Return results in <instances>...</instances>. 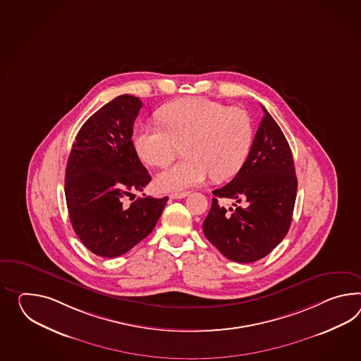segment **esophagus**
I'll return each mask as SVG.
<instances>
[{"label": "esophagus", "mask_w": 361, "mask_h": 361, "mask_svg": "<svg viewBox=\"0 0 361 361\" xmlns=\"http://www.w3.org/2000/svg\"><path fill=\"white\" fill-rule=\"evenodd\" d=\"M189 195V192H181V193H172L169 195L171 200H180V198H185Z\"/></svg>", "instance_id": "obj_1"}]
</instances>
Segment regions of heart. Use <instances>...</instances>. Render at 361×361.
Segmentation results:
<instances>
[{"label":"heart","instance_id":"1","mask_svg":"<svg viewBox=\"0 0 361 361\" xmlns=\"http://www.w3.org/2000/svg\"><path fill=\"white\" fill-rule=\"evenodd\" d=\"M157 117L163 129L138 128L133 146L138 158L151 167H166L183 147L184 160L155 178L161 192L202 184L209 175L215 181L235 176L253 143V125L247 112L209 99L171 102L159 109Z\"/></svg>","mask_w":361,"mask_h":361}]
</instances>
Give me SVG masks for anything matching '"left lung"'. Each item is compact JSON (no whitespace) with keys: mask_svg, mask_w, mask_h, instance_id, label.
Here are the masks:
<instances>
[{"mask_svg":"<svg viewBox=\"0 0 361 361\" xmlns=\"http://www.w3.org/2000/svg\"><path fill=\"white\" fill-rule=\"evenodd\" d=\"M264 118L244 166L228 184L214 190L203 233L233 262L250 264L264 258L286 238L296 201L298 177L290 145L271 115ZM229 197L227 211L217 200ZM241 202V205L238 203Z\"/></svg>","mask_w":361,"mask_h":361,"instance_id":"1","label":"left lung"}]
</instances>
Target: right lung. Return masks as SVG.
I'll use <instances>...</instances> for the list:
<instances>
[{
    "mask_svg": "<svg viewBox=\"0 0 361 361\" xmlns=\"http://www.w3.org/2000/svg\"><path fill=\"white\" fill-rule=\"evenodd\" d=\"M140 97L120 95L82 125L65 173V197L71 226L83 245L100 257L129 252L155 228L168 197H125L151 181L138 158L132 135L141 109Z\"/></svg>",
    "mask_w": 361,
    "mask_h": 361,
    "instance_id": "1",
    "label": "right lung"
}]
</instances>
